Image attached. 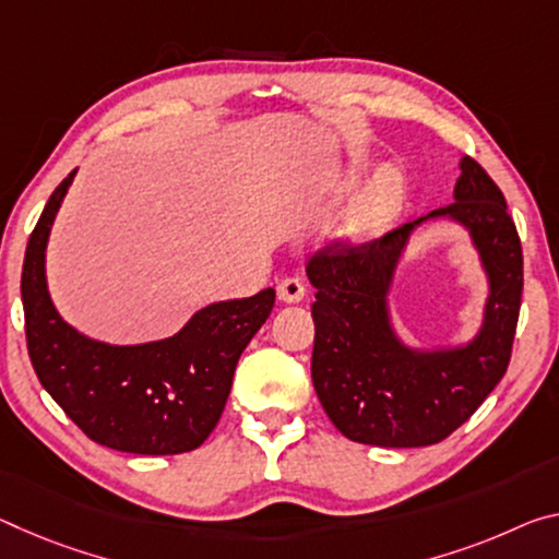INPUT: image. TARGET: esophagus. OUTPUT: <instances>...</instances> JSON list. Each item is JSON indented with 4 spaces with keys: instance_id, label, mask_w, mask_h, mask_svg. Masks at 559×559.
Instances as JSON below:
<instances>
[{
    "instance_id": "obj_1",
    "label": "esophagus",
    "mask_w": 559,
    "mask_h": 559,
    "mask_svg": "<svg viewBox=\"0 0 559 559\" xmlns=\"http://www.w3.org/2000/svg\"><path fill=\"white\" fill-rule=\"evenodd\" d=\"M304 296H306V286L300 283V278L290 276L278 283V300H283V304H300Z\"/></svg>"
}]
</instances>
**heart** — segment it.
<instances>
[{"instance_id":"1","label":"heart","mask_w":559,"mask_h":559,"mask_svg":"<svg viewBox=\"0 0 559 559\" xmlns=\"http://www.w3.org/2000/svg\"><path fill=\"white\" fill-rule=\"evenodd\" d=\"M405 201V181L395 168H383L366 189L356 193L338 218L335 231L345 243H370L395 224Z\"/></svg>"}]
</instances>
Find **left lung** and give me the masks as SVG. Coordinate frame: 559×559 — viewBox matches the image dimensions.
Listing matches in <instances>:
<instances>
[{"label": "left lung", "mask_w": 559, "mask_h": 559, "mask_svg": "<svg viewBox=\"0 0 559 559\" xmlns=\"http://www.w3.org/2000/svg\"><path fill=\"white\" fill-rule=\"evenodd\" d=\"M455 203L362 248H325L308 263L316 288L313 385L345 438L378 448L445 440L483 405L510 362L522 296V246L502 191L471 156L460 158ZM448 219L476 248L488 294L467 342L411 346L396 331L392 288L412 234Z\"/></svg>", "instance_id": "8db88e82"}]
</instances>
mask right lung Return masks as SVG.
Segmentation results:
<instances>
[{"mask_svg":"<svg viewBox=\"0 0 559 559\" xmlns=\"http://www.w3.org/2000/svg\"><path fill=\"white\" fill-rule=\"evenodd\" d=\"M76 168L57 186L29 236L22 269L26 348L39 383L88 438L134 455H179L211 436L231 393L236 362L276 290L218 300L168 338L106 343L57 311L47 281V246Z\"/></svg>","mask_w":559,"mask_h":559,"instance_id":"add662e5","label":"right lung"}]
</instances>
